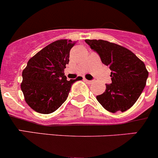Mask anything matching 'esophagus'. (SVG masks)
Here are the masks:
<instances>
[{"label":"esophagus","instance_id":"obj_1","mask_svg":"<svg viewBox=\"0 0 158 158\" xmlns=\"http://www.w3.org/2000/svg\"><path fill=\"white\" fill-rule=\"evenodd\" d=\"M84 82H86V83H88V84H90V83H92L93 81L92 80H88V79H84Z\"/></svg>","mask_w":158,"mask_h":158}]
</instances>
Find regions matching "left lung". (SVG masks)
<instances>
[{"label":"left lung","mask_w":158,"mask_h":158,"mask_svg":"<svg viewBox=\"0 0 158 158\" xmlns=\"http://www.w3.org/2000/svg\"><path fill=\"white\" fill-rule=\"evenodd\" d=\"M85 42L111 70V83L106 84L98 102L110 112L126 111L138 100L146 86L148 72L145 64L127 48L102 40Z\"/></svg>","instance_id":"1"}]
</instances>
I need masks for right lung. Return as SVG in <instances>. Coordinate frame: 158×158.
I'll list each match as a JSON object with an SVG mask.
<instances>
[{"label": "right lung", "mask_w": 158, "mask_h": 158, "mask_svg": "<svg viewBox=\"0 0 158 158\" xmlns=\"http://www.w3.org/2000/svg\"><path fill=\"white\" fill-rule=\"evenodd\" d=\"M76 44L71 40L53 42L31 57L23 72L21 89L25 101L40 114H51L67 100L72 84L82 78L67 80L64 69Z\"/></svg>", "instance_id": "obj_1"}]
</instances>
